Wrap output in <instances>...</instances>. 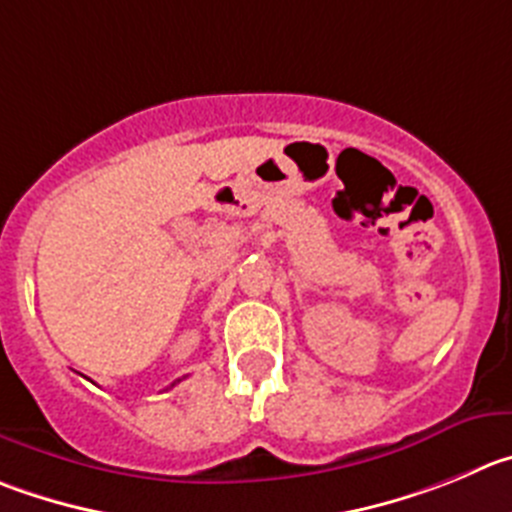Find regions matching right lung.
Wrapping results in <instances>:
<instances>
[{"label":"right lung","mask_w":512,"mask_h":512,"mask_svg":"<svg viewBox=\"0 0 512 512\" xmlns=\"http://www.w3.org/2000/svg\"><path fill=\"white\" fill-rule=\"evenodd\" d=\"M179 381H181V379H179ZM171 386H174V384H171Z\"/></svg>","instance_id":"1"}]
</instances>
